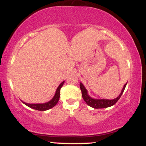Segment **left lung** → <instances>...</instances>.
Here are the masks:
<instances>
[{
  "mask_svg": "<svg viewBox=\"0 0 146 146\" xmlns=\"http://www.w3.org/2000/svg\"><path fill=\"white\" fill-rule=\"evenodd\" d=\"M127 84L123 86V89H122L121 93L120 95L117 97V98L114 99V100H95V99H93L92 98H90L89 95H88L87 93V90L85 87L84 86V85L82 83H80V89H81L82 91V96L84 99L86 103L88 104L89 106L92 107V108H108V107L112 106L114 104L117 103V101L119 100V98H121V95L123 94V91H124V89L125 88V86H126Z\"/></svg>",
  "mask_w": 146,
  "mask_h": 146,
  "instance_id": "1",
  "label": "left lung"
}]
</instances>
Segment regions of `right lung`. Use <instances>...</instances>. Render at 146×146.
<instances>
[{
	"mask_svg": "<svg viewBox=\"0 0 146 146\" xmlns=\"http://www.w3.org/2000/svg\"><path fill=\"white\" fill-rule=\"evenodd\" d=\"M64 82H62L59 85V86L57 88L56 94H55L53 98L52 99L51 101H49L48 102H46V103L44 104H27V103H23L25 104V105H27V106H29V108H33V109L37 110H41V111H43V110H46L50 109V108H53V106H55L57 104L58 101H59L60 99V88H62L64 84Z\"/></svg>",
	"mask_w": 146,
	"mask_h": 146,
	"instance_id": "right-lung-1",
	"label": "right lung"
}]
</instances>
